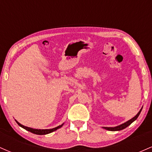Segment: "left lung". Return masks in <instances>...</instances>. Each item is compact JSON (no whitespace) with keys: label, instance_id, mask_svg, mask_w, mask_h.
I'll return each instance as SVG.
<instances>
[{"label":"left lung","instance_id":"1","mask_svg":"<svg viewBox=\"0 0 152 152\" xmlns=\"http://www.w3.org/2000/svg\"><path fill=\"white\" fill-rule=\"evenodd\" d=\"M142 108L140 109V111L138 112V114L136 115L134 117H133L132 118H131L130 120H129V121H127L126 122H125V123L124 124H121L118 125V126H114V127H103L104 129H105L106 130H109V131H111V132H116V131H121L122 129H124L126 128L127 126H129V125L131 124L132 123H133V122L135 121V120H137V118H138V116H139V114H140L141 111H142Z\"/></svg>","mask_w":152,"mask_h":152}]
</instances>
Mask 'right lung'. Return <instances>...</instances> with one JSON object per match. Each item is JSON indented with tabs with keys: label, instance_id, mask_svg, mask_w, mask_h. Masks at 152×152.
I'll use <instances>...</instances> for the list:
<instances>
[{
	"label": "right lung",
	"instance_id": "right-lung-1",
	"mask_svg": "<svg viewBox=\"0 0 152 152\" xmlns=\"http://www.w3.org/2000/svg\"><path fill=\"white\" fill-rule=\"evenodd\" d=\"M15 121H16V123L18 124L19 126L22 127V128H23L24 129L28 131V132H30L33 134H38V135H44V134H50L51 133V132H54V131H56L57 129H60L61 127L64 125V124H62L61 125H59V126H58L57 127H55V128H53V129H33V128H31V127L23 126V125H22L21 124L19 123L18 121H17L16 120H15Z\"/></svg>",
	"mask_w": 152,
	"mask_h": 152
}]
</instances>
